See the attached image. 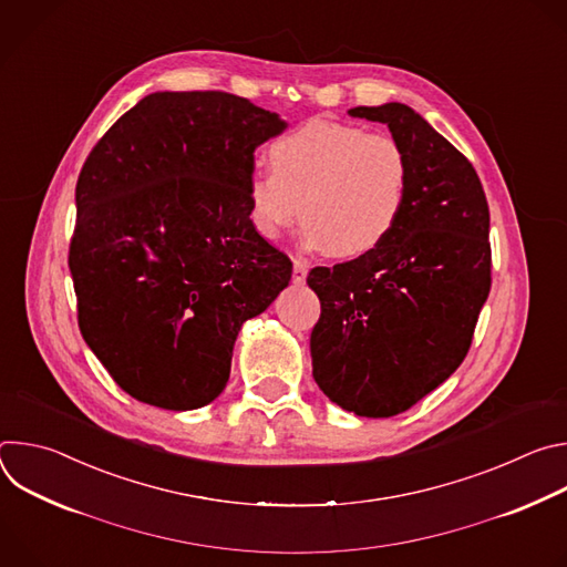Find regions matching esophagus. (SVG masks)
Returning a JSON list of instances; mask_svg holds the SVG:
<instances>
[{"label":"esophagus","mask_w":567,"mask_h":567,"mask_svg":"<svg viewBox=\"0 0 567 567\" xmlns=\"http://www.w3.org/2000/svg\"><path fill=\"white\" fill-rule=\"evenodd\" d=\"M305 278H307V262L302 258H296L293 260V282L302 285Z\"/></svg>","instance_id":"esophagus-1"}]
</instances>
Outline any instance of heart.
<instances>
[{
  "mask_svg": "<svg viewBox=\"0 0 567 567\" xmlns=\"http://www.w3.org/2000/svg\"><path fill=\"white\" fill-rule=\"evenodd\" d=\"M267 158L271 175L249 182L251 224L265 239L302 219L313 247L361 258L390 237L409 199V154L383 132L313 118L276 138Z\"/></svg>",
  "mask_w": 567,
  "mask_h": 567,
  "instance_id": "obj_1",
  "label": "heart"
}]
</instances>
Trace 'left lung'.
Returning <instances> with one entry per match:
<instances>
[{
  "instance_id": "1",
  "label": "left lung",
  "mask_w": 567,
  "mask_h": 567,
  "mask_svg": "<svg viewBox=\"0 0 567 567\" xmlns=\"http://www.w3.org/2000/svg\"><path fill=\"white\" fill-rule=\"evenodd\" d=\"M385 123L411 161L399 224L368 256L313 267L318 388L361 417H394L464 361L492 289L489 204L471 161L401 103L354 107Z\"/></svg>"
}]
</instances>
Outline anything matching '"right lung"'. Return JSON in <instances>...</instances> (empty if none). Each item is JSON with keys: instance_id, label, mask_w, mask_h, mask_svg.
Masks as SVG:
<instances>
[{"instance_id": "add662e5", "label": "right lung", "mask_w": 567, "mask_h": 567, "mask_svg": "<svg viewBox=\"0 0 567 567\" xmlns=\"http://www.w3.org/2000/svg\"><path fill=\"white\" fill-rule=\"evenodd\" d=\"M282 130L226 92H158L90 152L69 245L78 328L136 401L210 403L241 322L289 285L291 260L249 217L254 152Z\"/></svg>"}]
</instances>
